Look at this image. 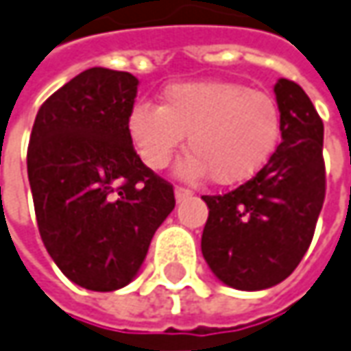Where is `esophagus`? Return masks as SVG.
<instances>
[{
	"label": "esophagus",
	"mask_w": 351,
	"mask_h": 351,
	"mask_svg": "<svg viewBox=\"0 0 351 351\" xmlns=\"http://www.w3.org/2000/svg\"><path fill=\"white\" fill-rule=\"evenodd\" d=\"M187 197H191V191H189L187 187H181V185H178V187H176V201L181 203V201H183V199H187Z\"/></svg>",
	"instance_id": "34e87169"
}]
</instances>
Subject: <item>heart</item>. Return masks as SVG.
I'll return each instance as SVG.
<instances>
[{
	"mask_svg": "<svg viewBox=\"0 0 351 351\" xmlns=\"http://www.w3.org/2000/svg\"><path fill=\"white\" fill-rule=\"evenodd\" d=\"M127 133L150 170L168 168L187 135L191 154L180 164L181 178L208 173L216 185H237L274 156L282 112L270 94L239 82H173L164 88L160 108L145 102L131 108Z\"/></svg>",
	"mask_w": 351,
	"mask_h": 351,
	"instance_id": "obj_1",
	"label": "heart"
}]
</instances>
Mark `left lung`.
Here are the masks:
<instances>
[{"label":"left lung","mask_w":351,"mask_h":351,"mask_svg":"<svg viewBox=\"0 0 351 351\" xmlns=\"http://www.w3.org/2000/svg\"><path fill=\"white\" fill-rule=\"evenodd\" d=\"M282 143L251 180L204 195L208 220L201 249L218 278L257 291L288 278L311 245L326 193L323 119L298 82L274 84Z\"/></svg>","instance_id":"left-lung-1"}]
</instances>
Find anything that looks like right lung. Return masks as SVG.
I'll use <instances>...</instances> for the list:
<instances>
[{
	"mask_svg": "<svg viewBox=\"0 0 351 351\" xmlns=\"http://www.w3.org/2000/svg\"><path fill=\"white\" fill-rule=\"evenodd\" d=\"M138 81L86 69L40 106L27 152L38 232L67 278L114 291L135 278L176 206L170 181L147 168L127 133Z\"/></svg>",
	"mask_w": 351,
	"mask_h": 351,
	"instance_id": "right-lung-1",
	"label": "right lung"
}]
</instances>
